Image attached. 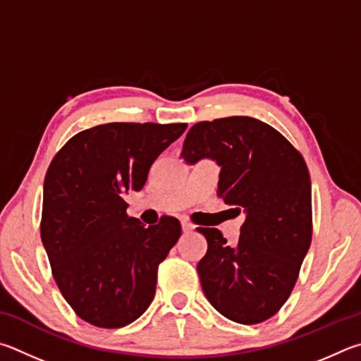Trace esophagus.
I'll return each instance as SVG.
<instances>
[{
	"mask_svg": "<svg viewBox=\"0 0 361 361\" xmlns=\"http://www.w3.org/2000/svg\"><path fill=\"white\" fill-rule=\"evenodd\" d=\"M193 230H195V226L190 222H187V220H182V231L192 233Z\"/></svg>",
	"mask_w": 361,
	"mask_h": 361,
	"instance_id": "1",
	"label": "esophagus"
}]
</instances>
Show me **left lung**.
<instances>
[{"mask_svg": "<svg viewBox=\"0 0 361 361\" xmlns=\"http://www.w3.org/2000/svg\"><path fill=\"white\" fill-rule=\"evenodd\" d=\"M180 157L190 164L214 158L217 195L244 219L235 247L217 228H198L207 241L197 267L206 298L238 324L268 320L288 300L311 245L305 158L273 126L244 116L193 125Z\"/></svg>", "mask_w": 361, "mask_h": 361, "instance_id": "8db88e82", "label": "left lung"}]
</instances>
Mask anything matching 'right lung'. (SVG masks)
I'll list each match as a JSON object with an SVG mask.
<instances>
[{
	"mask_svg": "<svg viewBox=\"0 0 361 361\" xmlns=\"http://www.w3.org/2000/svg\"><path fill=\"white\" fill-rule=\"evenodd\" d=\"M187 123L114 122L78 133L44 179L41 239L63 298L82 320L120 328L145 312L157 271L179 239L176 217L144 226L126 214L157 157Z\"/></svg>",
	"mask_w": 361,
	"mask_h": 361,
	"instance_id": "right-lung-1",
	"label": "right lung"
}]
</instances>
